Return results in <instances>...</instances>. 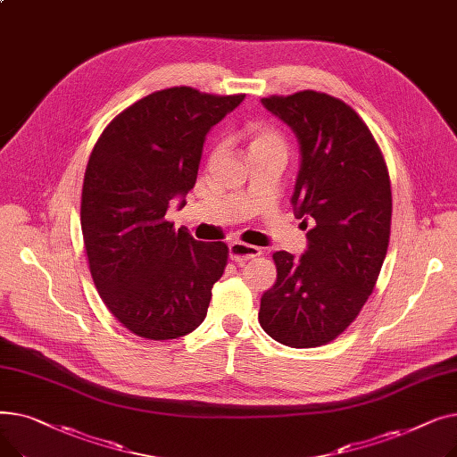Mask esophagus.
<instances>
[{"mask_svg":"<svg viewBox=\"0 0 457 457\" xmlns=\"http://www.w3.org/2000/svg\"><path fill=\"white\" fill-rule=\"evenodd\" d=\"M259 255H261V248H257V246L245 245V243H231L229 245V257L235 262H245V261H250Z\"/></svg>","mask_w":457,"mask_h":457,"instance_id":"34e87169","label":"esophagus"}]
</instances>
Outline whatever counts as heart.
Listing matches in <instances>:
<instances>
[{"mask_svg": "<svg viewBox=\"0 0 457 457\" xmlns=\"http://www.w3.org/2000/svg\"><path fill=\"white\" fill-rule=\"evenodd\" d=\"M245 140L248 146V154H261L269 150H283L285 152V142L279 131L265 122H250L245 131Z\"/></svg>", "mask_w": 457, "mask_h": 457, "instance_id": "1", "label": "heart"}]
</instances>
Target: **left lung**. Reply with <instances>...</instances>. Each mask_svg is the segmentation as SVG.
I'll return each instance as SVG.
<instances>
[{
	"label": "left lung",
	"mask_w": 457,
	"mask_h": 457,
	"mask_svg": "<svg viewBox=\"0 0 457 457\" xmlns=\"http://www.w3.org/2000/svg\"><path fill=\"white\" fill-rule=\"evenodd\" d=\"M300 144L291 204L307 222L302 257L276 252L278 278L259 324L285 346L331 343L355 320L378 281L391 235V181L370 129L345 102L302 90L262 98Z\"/></svg>",
	"instance_id": "obj_1"
}]
</instances>
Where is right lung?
Listing matches in <instances>:
<instances>
[{
	"mask_svg": "<svg viewBox=\"0 0 457 457\" xmlns=\"http://www.w3.org/2000/svg\"><path fill=\"white\" fill-rule=\"evenodd\" d=\"M243 100L157 90L120 112L90 154L81 195L90 274L107 309L138 337L176 339L207 315L228 246L196 241L164 214L174 198L185 205L205 135Z\"/></svg>",
	"mask_w": 457,
	"mask_h": 457,
	"instance_id": "1",
	"label": "right lung"
}]
</instances>
